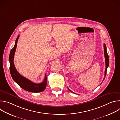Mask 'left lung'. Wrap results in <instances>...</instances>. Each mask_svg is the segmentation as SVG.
Instances as JSON below:
<instances>
[{
    "label": "left lung",
    "mask_w": 120,
    "mask_h": 120,
    "mask_svg": "<svg viewBox=\"0 0 120 120\" xmlns=\"http://www.w3.org/2000/svg\"><path fill=\"white\" fill-rule=\"evenodd\" d=\"M104 54H105V78L104 79L105 77V76L106 75V71H107V68L109 66V56L108 55L107 52V50H106V45L105 44L104 45ZM68 90H69L70 92H73L72 91H71V90H70L69 88H68Z\"/></svg>",
    "instance_id": "1"
}]
</instances>
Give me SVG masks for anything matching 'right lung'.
Masks as SVG:
<instances>
[{"label":"right lung","mask_w":120,"mask_h":120,"mask_svg":"<svg viewBox=\"0 0 120 120\" xmlns=\"http://www.w3.org/2000/svg\"><path fill=\"white\" fill-rule=\"evenodd\" d=\"M19 36L17 37L14 47L11 50L9 54V63H10V72L11 75L14 81L18 83L19 86L26 91L32 93H39L43 92L46 86V75L44 81L40 83H36L33 82L29 79L23 76L16 70L14 64V58L15 51L16 50L17 43Z\"/></svg>","instance_id":"add662e5"}]
</instances>
